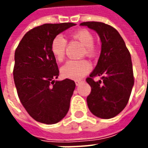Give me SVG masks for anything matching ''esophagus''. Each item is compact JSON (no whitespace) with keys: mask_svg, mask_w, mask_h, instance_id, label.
<instances>
[{"mask_svg":"<svg viewBox=\"0 0 148 148\" xmlns=\"http://www.w3.org/2000/svg\"><path fill=\"white\" fill-rule=\"evenodd\" d=\"M81 82H82V81H80V80H76V81H75V84H76V86H78V85H79Z\"/></svg>","mask_w":148,"mask_h":148,"instance_id":"1","label":"esophagus"}]
</instances>
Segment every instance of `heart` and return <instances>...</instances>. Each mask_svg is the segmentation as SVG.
Here are the masks:
<instances>
[{"label":"heart","mask_w":148,"mask_h":148,"mask_svg":"<svg viewBox=\"0 0 148 148\" xmlns=\"http://www.w3.org/2000/svg\"><path fill=\"white\" fill-rule=\"evenodd\" d=\"M72 37L84 46V52L89 56L95 55V47L93 45L94 38L92 33L86 29H81L72 34ZM66 47V39L60 35L52 39L51 51L58 61L61 62L65 57ZM91 69V65L85 59L82 60H69L61 68L62 74L71 79H80L87 74Z\"/></svg>","instance_id":"obj_1"}]
</instances>
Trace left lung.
<instances>
[{"label": "left lung", "instance_id": "left-lung-1", "mask_svg": "<svg viewBox=\"0 0 148 148\" xmlns=\"http://www.w3.org/2000/svg\"><path fill=\"white\" fill-rule=\"evenodd\" d=\"M80 25L95 31L101 41L97 64L86 78L91 86L88 108L97 117H114L127 106L134 85L130 53L121 35L109 24L89 21ZM96 76H102V80L95 82Z\"/></svg>", "mask_w": 148, "mask_h": 148}]
</instances>
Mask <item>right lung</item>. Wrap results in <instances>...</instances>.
Segmentation results:
<instances>
[{
	"mask_svg": "<svg viewBox=\"0 0 148 148\" xmlns=\"http://www.w3.org/2000/svg\"><path fill=\"white\" fill-rule=\"evenodd\" d=\"M74 23L45 24L28 31L15 51L13 78L18 97L34 120L47 124L61 121L70 109L73 80L55 81L59 71L52 55V39Z\"/></svg>",
	"mask_w": 148,
	"mask_h": 148,
	"instance_id": "1",
	"label": "right lung"
}]
</instances>
